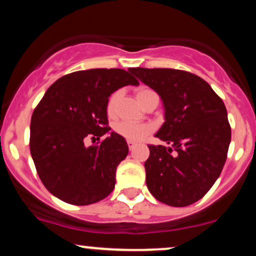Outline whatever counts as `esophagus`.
<instances>
[{"mask_svg": "<svg viewBox=\"0 0 256 256\" xmlns=\"http://www.w3.org/2000/svg\"><path fill=\"white\" fill-rule=\"evenodd\" d=\"M128 149H130V150H132V149H134V146H136V143L132 142V140H128Z\"/></svg>", "mask_w": 256, "mask_h": 256, "instance_id": "34e87169", "label": "esophagus"}]
</instances>
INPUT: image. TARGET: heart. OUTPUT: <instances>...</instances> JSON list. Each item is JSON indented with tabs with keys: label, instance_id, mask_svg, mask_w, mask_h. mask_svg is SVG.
I'll return each mask as SVG.
<instances>
[{
	"label": "heart",
	"instance_id": "b5f03b06",
	"mask_svg": "<svg viewBox=\"0 0 256 256\" xmlns=\"http://www.w3.org/2000/svg\"><path fill=\"white\" fill-rule=\"evenodd\" d=\"M152 92L154 91L148 89V88H140V89L137 90L138 101H143L146 96L150 95ZM119 98L120 91H116V92L112 94L110 100H108L107 113L110 116H113L114 112H116V104H118ZM116 131L128 140H140L152 131V126L149 124H142V122H120L116 125Z\"/></svg>",
	"mask_w": 256,
	"mask_h": 256
}]
</instances>
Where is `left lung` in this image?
Here are the masks:
<instances>
[{
    "mask_svg": "<svg viewBox=\"0 0 256 256\" xmlns=\"http://www.w3.org/2000/svg\"><path fill=\"white\" fill-rule=\"evenodd\" d=\"M128 71L160 96L165 112L155 137L170 146H148V190L172 207L195 204L216 183L226 161L231 128L224 102L190 72L142 67Z\"/></svg>",
    "mask_w": 256,
    "mask_h": 256,
    "instance_id": "obj_1",
    "label": "left lung"
}]
</instances>
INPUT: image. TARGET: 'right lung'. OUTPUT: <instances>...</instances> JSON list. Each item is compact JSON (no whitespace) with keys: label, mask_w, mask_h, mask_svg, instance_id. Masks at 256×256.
<instances>
[{"label":"right lung","mask_w":256,"mask_h":256,"mask_svg":"<svg viewBox=\"0 0 256 256\" xmlns=\"http://www.w3.org/2000/svg\"><path fill=\"white\" fill-rule=\"evenodd\" d=\"M138 80L120 68H94L58 79L34 110L30 150L49 192L76 206L107 198L116 185V167L128 156L125 138L108 128V98ZM108 134L86 147L84 138Z\"/></svg>","instance_id":"add662e5"}]
</instances>
